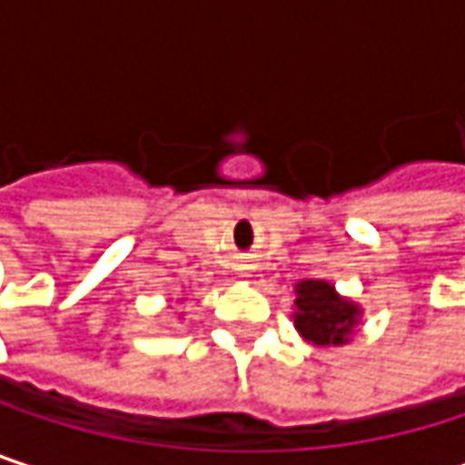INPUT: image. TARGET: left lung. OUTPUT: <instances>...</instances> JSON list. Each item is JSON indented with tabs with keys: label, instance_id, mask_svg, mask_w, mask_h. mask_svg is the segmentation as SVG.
<instances>
[{
	"label": "left lung",
	"instance_id": "left-lung-1",
	"mask_svg": "<svg viewBox=\"0 0 465 465\" xmlns=\"http://www.w3.org/2000/svg\"><path fill=\"white\" fill-rule=\"evenodd\" d=\"M296 331L321 347L347 344L355 325L361 321V307L336 293V288L325 280H302L296 285Z\"/></svg>",
	"mask_w": 465,
	"mask_h": 465
}]
</instances>
